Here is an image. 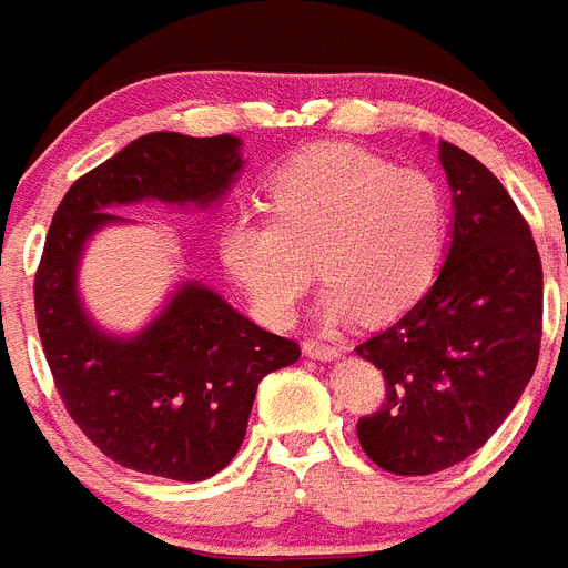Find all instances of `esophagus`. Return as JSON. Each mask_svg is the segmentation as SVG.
<instances>
[{
  "mask_svg": "<svg viewBox=\"0 0 568 568\" xmlns=\"http://www.w3.org/2000/svg\"><path fill=\"white\" fill-rule=\"evenodd\" d=\"M302 348H305L307 357H316V361H334V357H339L337 346H328V343H320V339H305Z\"/></svg>",
  "mask_w": 568,
  "mask_h": 568,
  "instance_id": "34e87169",
  "label": "esophagus"
}]
</instances>
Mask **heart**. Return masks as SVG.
<instances>
[{
	"label": "heart",
	"mask_w": 568,
	"mask_h": 568,
	"mask_svg": "<svg viewBox=\"0 0 568 568\" xmlns=\"http://www.w3.org/2000/svg\"><path fill=\"white\" fill-rule=\"evenodd\" d=\"M270 216L234 213L220 231V261L270 325L296 316L312 257L325 320H393L428 290L443 261L446 213L437 184L416 170L346 143L290 158L270 181Z\"/></svg>",
	"instance_id": "b5f03b06"
}]
</instances>
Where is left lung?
I'll return each mask as SVG.
<instances>
[{"mask_svg":"<svg viewBox=\"0 0 568 568\" xmlns=\"http://www.w3.org/2000/svg\"><path fill=\"white\" fill-rule=\"evenodd\" d=\"M452 187V240L428 293L357 346L387 381V402L357 422L372 464L434 475L475 455L510 416L537 369L542 263L501 181L439 143Z\"/></svg>","mask_w":568,"mask_h":568,"instance_id":"1","label":"left lung"}]
</instances>
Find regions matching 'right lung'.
Masks as SVG:
<instances>
[{"label": "right lung", "instance_id": "right-lung-1", "mask_svg": "<svg viewBox=\"0 0 568 568\" xmlns=\"http://www.w3.org/2000/svg\"><path fill=\"white\" fill-rule=\"evenodd\" d=\"M234 134L155 131L81 175L58 205L34 275L38 334L54 387L84 437L125 469L205 480L234 460L263 375L298 343L263 331L199 281H184L146 328L116 337L79 296L88 240L125 222L120 205L211 207L243 170Z\"/></svg>", "mask_w": 568, "mask_h": 568}]
</instances>
